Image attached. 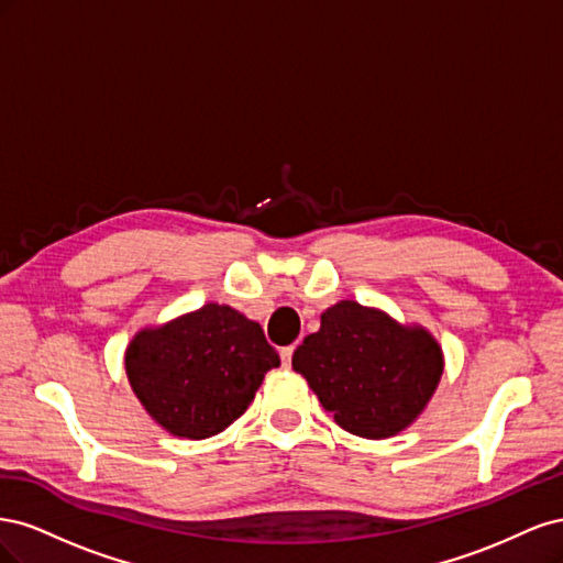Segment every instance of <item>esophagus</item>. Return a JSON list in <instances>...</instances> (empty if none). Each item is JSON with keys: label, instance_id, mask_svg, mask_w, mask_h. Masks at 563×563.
<instances>
[{"label": "esophagus", "instance_id": "obj_1", "mask_svg": "<svg viewBox=\"0 0 563 563\" xmlns=\"http://www.w3.org/2000/svg\"><path fill=\"white\" fill-rule=\"evenodd\" d=\"M294 352H296V345H288V347H282V350H279V356H282V364H284V366H291Z\"/></svg>", "mask_w": 563, "mask_h": 563}]
</instances>
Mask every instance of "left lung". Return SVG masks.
I'll return each instance as SVG.
<instances>
[{
  "mask_svg": "<svg viewBox=\"0 0 563 563\" xmlns=\"http://www.w3.org/2000/svg\"><path fill=\"white\" fill-rule=\"evenodd\" d=\"M291 364L340 428L385 439L422 413L444 356L424 329H404L385 312L340 300L321 314V329L302 340Z\"/></svg>",
  "mask_w": 563,
  "mask_h": 563,
  "instance_id": "left-lung-1",
  "label": "left lung"
}]
</instances>
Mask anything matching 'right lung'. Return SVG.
I'll return each instance as SVG.
<instances>
[{"mask_svg":"<svg viewBox=\"0 0 563 563\" xmlns=\"http://www.w3.org/2000/svg\"><path fill=\"white\" fill-rule=\"evenodd\" d=\"M275 366L279 354L261 323L218 302L141 331L126 350L135 397L164 430L187 439L223 432Z\"/></svg>","mask_w":563,"mask_h":563,"instance_id":"1","label":"right lung"}]
</instances>
